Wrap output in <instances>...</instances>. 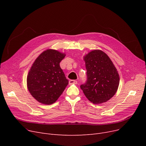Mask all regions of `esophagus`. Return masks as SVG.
Listing matches in <instances>:
<instances>
[{"label": "esophagus", "instance_id": "34e87169", "mask_svg": "<svg viewBox=\"0 0 146 146\" xmlns=\"http://www.w3.org/2000/svg\"><path fill=\"white\" fill-rule=\"evenodd\" d=\"M68 83H69V85H72V84H77L78 82L75 80H70Z\"/></svg>", "mask_w": 146, "mask_h": 146}]
</instances>
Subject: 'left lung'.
Instances as JSON below:
<instances>
[{"instance_id": "1", "label": "left lung", "mask_w": 146, "mask_h": 146, "mask_svg": "<svg viewBox=\"0 0 146 146\" xmlns=\"http://www.w3.org/2000/svg\"><path fill=\"white\" fill-rule=\"evenodd\" d=\"M87 80L80 85L84 94L96 104L108 101L115 94L119 83L117 68L106 53L100 50L89 52L83 57Z\"/></svg>"}]
</instances>
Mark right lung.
<instances>
[{
	"instance_id": "obj_1",
	"label": "right lung",
	"mask_w": 146,
	"mask_h": 146,
	"mask_svg": "<svg viewBox=\"0 0 146 146\" xmlns=\"http://www.w3.org/2000/svg\"><path fill=\"white\" fill-rule=\"evenodd\" d=\"M64 53L48 49L43 51L33 64L27 76V87L36 100L42 104L54 103L68 84L60 63Z\"/></svg>"
}]
</instances>
